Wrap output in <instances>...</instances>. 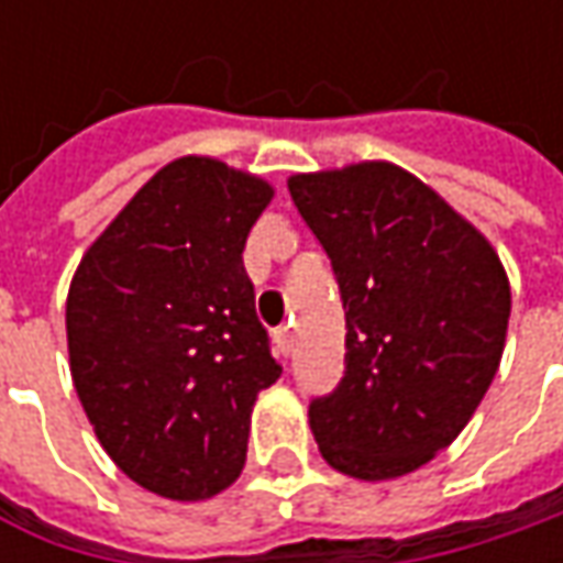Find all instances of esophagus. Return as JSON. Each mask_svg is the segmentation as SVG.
I'll return each mask as SVG.
<instances>
[{
	"instance_id": "34e87169",
	"label": "esophagus",
	"mask_w": 563,
	"mask_h": 563,
	"mask_svg": "<svg viewBox=\"0 0 563 563\" xmlns=\"http://www.w3.org/2000/svg\"><path fill=\"white\" fill-rule=\"evenodd\" d=\"M275 347H278V354H291L294 351V332H291V325H278L275 329Z\"/></svg>"
}]
</instances>
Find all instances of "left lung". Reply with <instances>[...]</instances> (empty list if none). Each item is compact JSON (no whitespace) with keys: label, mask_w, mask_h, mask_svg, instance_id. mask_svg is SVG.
<instances>
[{"label":"left lung","mask_w":563,"mask_h":563,"mask_svg":"<svg viewBox=\"0 0 563 563\" xmlns=\"http://www.w3.org/2000/svg\"><path fill=\"white\" fill-rule=\"evenodd\" d=\"M288 190L347 319L344 378L310 404L319 454L363 483L398 479L486 398L508 338V272L479 228L400 165L291 175Z\"/></svg>","instance_id":"1"}]
</instances>
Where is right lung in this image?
Wrapping results in <instances>:
<instances>
[{
    "instance_id": "right-lung-1",
    "label": "right lung",
    "mask_w": 563,
    "mask_h": 563,
    "mask_svg": "<svg viewBox=\"0 0 563 563\" xmlns=\"http://www.w3.org/2000/svg\"><path fill=\"white\" fill-rule=\"evenodd\" d=\"M272 197L250 172L181 156L87 247L68 288L84 413L121 473L172 501L241 476L256 395L282 376L241 256Z\"/></svg>"
}]
</instances>
